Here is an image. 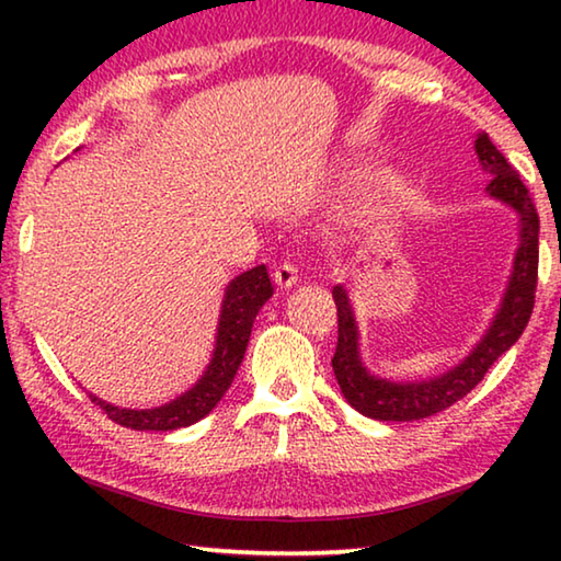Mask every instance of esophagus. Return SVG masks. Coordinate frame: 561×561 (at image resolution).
Wrapping results in <instances>:
<instances>
[{"label":"esophagus","instance_id":"1","mask_svg":"<svg viewBox=\"0 0 561 561\" xmlns=\"http://www.w3.org/2000/svg\"><path fill=\"white\" fill-rule=\"evenodd\" d=\"M297 279H299V270L294 267L291 262H282L279 267H274V284H277V287H291V284H297Z\"/></svg>","mask_w":561,"mask_h":561}]
</instances>
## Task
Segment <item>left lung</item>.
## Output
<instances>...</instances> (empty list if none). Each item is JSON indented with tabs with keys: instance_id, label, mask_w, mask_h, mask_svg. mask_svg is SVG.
Returning <instances> with one entry per match:
<instances>
[{
	"instance_id": "left-lung-1",
	"label": "left lung",
	"mask_w": 561,
	"mask_h": 561,
	"mask_svg": "<svg viewBox=\"0 0 561 561\" xmlns=\"http://www.w3.org/2000/svg\"><path fill=\"white\" fill-rule=\"evenodd\" d=\"M474 153H478L480 168L492 178L488 185L490 197L510 205L519 215V247L495 319L485 336L458 366L440 376L425 378V381H388V378L374 376L360 364L358 327L346 289L339 284L331 291L339 311V344L331 366H334V376L346 401L374 421H421V417L435 415L458 403L522 336L531 309H535L539 264V217L535 203H531L529 190L519 180L517 170L507 163V158L495 148L488 133H478Z\"/></svg>"
}]
</instances>
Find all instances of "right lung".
<instances>
[{"label": "right lung", "mask_w": 561, "mask_h": 561, "mask_svg": "<svg viewBox=\"0 0 561 561\" xmlns=\"http://www.w3.org/2000/svg\"><path fill=\"white\" fill-rule=\"evenodd\" d=\"M272 294L274 287L264 264L250 272H242L240 277L227 284L210 364H207L201 381L183 396H178L175 401L158 408H146V411H130V408L111 405L101 401L99 396L89 393L91 403L101 405V411H106L113 423L126 425V428L133 431H175L197 423L220 403V398L230 388L237 368H240L244 358L254 317L260 314L262 304Z\"/></svg>", "instance_id": "obj_1"}]
</instances>
